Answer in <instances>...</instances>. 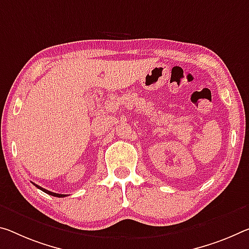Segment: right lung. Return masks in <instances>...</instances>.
<instances>
[{"mask_svg": "<svg viewBox=\"0 0 249 249\" xmlns=\"http://www.w3.org/2000/svg\"><path fill=\"white\" fill-rule=\"evenodd\" d=\"M33 184H34V183H33ZM34 185H35V186H36L38 189H41V191H43V192L46 193V194H49V195H52V196H54V197H65V195H63V194H57V193L50 192V191H47V189H45V188L38 186V185H36V184H34Z\"/></svg>", "mask_w": 249, "mask_h": 249, "instance_id": "obj_1", "label": "right lung"}]
</instances>
